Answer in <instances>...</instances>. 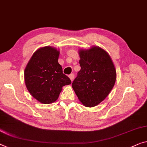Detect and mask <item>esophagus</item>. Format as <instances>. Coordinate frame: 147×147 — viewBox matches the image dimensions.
I'll list each match as a JSON object with an SVG mask.
<instances>
[{"label": "esophagus", "instance_id": "esophagus-1", "mask_svg": "<svg viewBox=\"0 0 147 147\" xmlns=\"http://www.w3.org/2000/svg\"><path fill=\"white\" fill-rule=\"evenodd\" d=\"M69 79H70L71 81H74V74H70V75L69 76Z\"/></svg>", "mask_w": 147, "mask_h": 147}]
</instances>
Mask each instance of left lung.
I'll return each instance as SVG.
<instances>
[{
    "mask_svg": "<svg viewBox=\"0 0 147 147\" xmlns=\"http://www.w3.org/2000/svg\"><path fill=\"white\" fill-rule=\"evenodd\" d=\"M81 66L72 88L80 102L94 107L107 98L116 80V70L107 51L93 46L79 51Z\"/></svg>",
    "mask_w": 147,
    "mask_h": 147,
    "instance_id": "8db88e82",
    "label": "left lung"
}]
</instances>
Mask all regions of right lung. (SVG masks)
Masks as SVG:
<instances>
[{"instance_id": "1", "label": "right lung", "mask_w": 147, "mask_h": 147, "mask_svg": "<svg viewBox=\"0 0 147 147\" xmlns=\"http://www.w3.org/2000/svg\"><path fill=\"white\" fill-rule=\"evenodd\" d=\"M59 54L53 47H41L33 53L24 70L27 89L40 103L55 102L62 87L71 83L58 62Z\"/></svg>"}]
</instances>
